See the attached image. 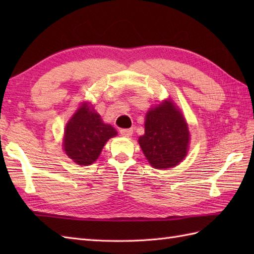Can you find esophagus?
<instances>
[{"label": "esophagus", "instance_id": "1", "mask_svg": "<svg viewBox=\"0 0 254 254\" xmlns=\"http://www.w3.org/2000/svg\"><path fill=\"white\" fill-rule=\"evenodd\" d=\"M133 130L132 128H121L120 130V134L122 136H130L132 135Z\"/></svg>", "mask_w": 254, "mask_h": 254}]
</instances>
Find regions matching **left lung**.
<instances>
[{"mask_svg": "<svg viewBox=\"0 0 254 254\" xmlns=\"http://www.w3.org/2000/svg\"><path fill=\"white\" fill-rule=\"evenodd\" d=\"M189 141L187 122L171 101L166 100L147 112L145 133L138 143L154 168L177 166L187 156Z\"/></svg>", "mask_w": 254, "mask_h": 254, "instance_id": "left-lung-1", "label": "left lung"}]
</instances>
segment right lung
Here are the masks:
<instances>
[{
  "instance_id": "1",
  "label": "right lung",
  "mask_w": 254,
  "mask_h": 254,
  "mask_svg": "<svg viewBox=\"0 0 254 254\" xmlns=\"http://www.w3.org/2000/svg\"><path fill=\"white\" fill-rule=\"evenodd\" d=\"M116 135L115 127L105 124L98 113L83 104L66 124L63 146L73 161L87 166L99 157L108 139Z\"/></svg>"
}]
</instances>
